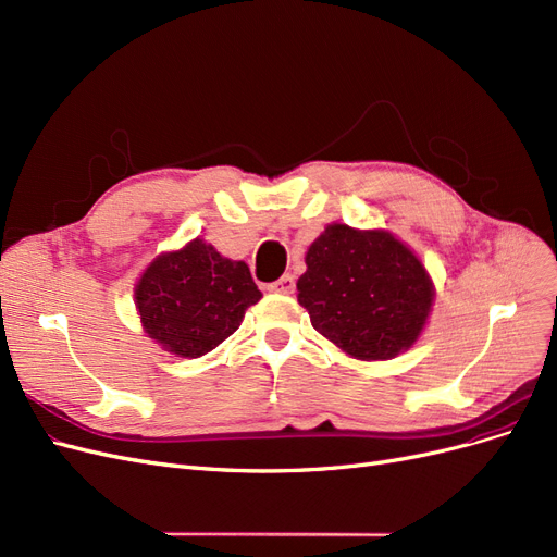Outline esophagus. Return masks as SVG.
I'll list each match as a JSON object with an SVG mask.
<instances>
[{"mask_svg":"<svg viewBox=\"0 0 557 557\" xmlns=\"http://www.w3.org/2000/svg\"><path fill=\"white\" fill-rule=\"evenodd\" d=\"M269 290L278 293V295H290L295 290V278L290 274H285V276H281L278 281H274L272 285H269Z\"/></svg>","mask_w":557,"mask_h":557,"instance_id":"esophagus-1","label":"esophagus"}]
</instances>
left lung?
Here are the masks:
<instances>
[{
  "label": "left lung",
  "instance_id": "left-lung-1",
  "mask_svg": "<svg viewBox=\"0 0 557 557\" xmlns=\"http://www.w3.org/2000/svg\"><path fill=\"white\" fill-rule=\"evenodd\" d=\"M297 301L311 325L346 356L374 362L423 334L434 283L416 252L387 230L327 225L307 250Z\"/></svg>",
  "mask_w": 557,
  "mask_h": 557
}]
</instances>
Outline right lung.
I'll return each mask as SVG.
<instances>
[{
	"label": "right lung",
	"mask_w": 557,
	"mask_h": 557,
	"mask_svg": "<svg viewBox=\"0 0 557 557\" xmlns=\"http://www.w3.org/2000/svg\"><path fill=\"white\" fill-rule=\"evenodd\" d=\"M262 293L244 260L223 258L205 239L160 252L137 285L144 332L174 358H201L239 330Z\"/></svg>",
	"instance_id": "add662e5"
}]
</instances>
